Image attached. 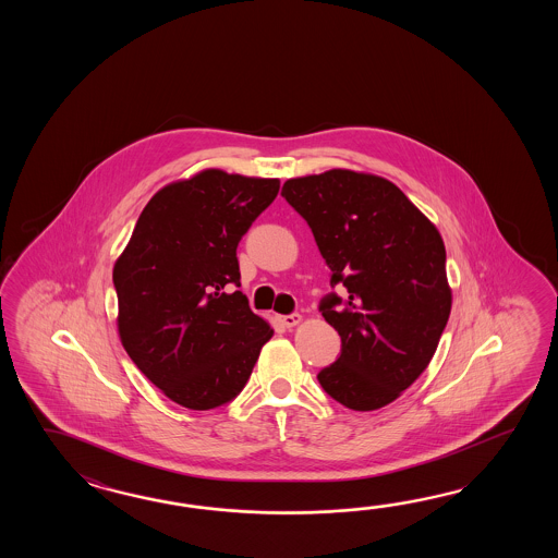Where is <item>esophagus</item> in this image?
<instances>
[{
  "mask_svg": "<svg viewBox=\"0 0 558 558\" xmlns=\"http://www.w3.org/2000/svg\"><path fill=\"white\" fill-rule=\"evenodd\" d=\"M279 320H281V325H283V327H287V329H291V327H295V325H299V323H301V315H299V313H291V315H281V317H279Z\"/></svg>",
  "mask_w": 558,
  "mask_h": 558,
  "instance_id": "esophagus-1",
  "label": "esophagus"
}]
</instances>
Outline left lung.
<instances>
[{
  "mask_svg": "<svg viewBox=\"0 0 558 558\" xmlns=\"http://www.w3.org/2000/svg\"><path fill=\"white\" fill-rule=\"evenodd\" d=\"M287 203L331 269L320 315L341 355L320 368L323 391L353 411L392 403L437 351L451 315L447 253L437 227L387 179L349 169L284 181Z\"/></svg>",
  "mask_w": 558,
  "mask_h": 558,
  "instance_id": "1",
  "label": "left lung"
}]
</instances>
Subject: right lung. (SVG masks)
I'll return each mask as SVG.
<instances>
[{
    "label": "right lung",
    "mask_w": 558,
    "mask_h": 558,
    "mask_svg": "<svg viewBox=\"0 0 558 558\" xmlns=\"http://www.w3.org/2000/svg\"><path fill=\"white\" fill-rule=\"evenodd\" d=\"M279 179L207 169L157 191L113 267L119 337L171 401L209 411L250 380L274 329L241 291L238 245Z\"/></svg>",
    "instance_id": "1"
}]
</instances>
